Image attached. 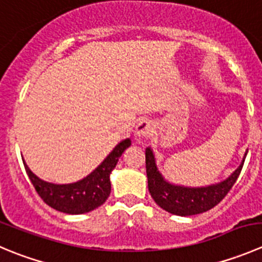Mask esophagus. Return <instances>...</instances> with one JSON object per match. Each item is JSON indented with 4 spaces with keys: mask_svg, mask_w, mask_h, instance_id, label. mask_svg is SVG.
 Wrapping results in <instances>:
<instances>
[{
    "mask_svg": "<svg viewBox=\"0 0 262 262\" xmlns=\"http://www.w3.org/2000/svg\"><path fill=\"white\" fill-rule=\"evenodd\" d=\"M155 125L151 120L148 119H142L138 124H137L136 133L138 137H142V138H148L154 134Z\"/></svg>",
    "mask_w": 262,
    "mask_h": 262,
    "instance_id": "34e87169",
    "label": "esophagus"
}]
</instances>
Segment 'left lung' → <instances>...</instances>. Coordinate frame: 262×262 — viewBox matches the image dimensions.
Here are the masks:
<instances>
[{"label": "left lung", "mask_w": 262, "mask_h": 262, "mask_svg": "<svg viewBox=\"0 0 262 262\" xmlns=\"http://www.w3.org/2000/svg\"><path fill=\"white\" fill-rule=\"evenodd\" d=\"M245 159L238 169L224 182L209 187L188 188L165 182L155 164V157L151 148H147L146 172L148 178V190L155 202L170 214L179 215V216L202 214L216 206L232 189L239 177Z\"/></svg>", "instance_id": "obj_1"}]
</instances>
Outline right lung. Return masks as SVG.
Returning a JSON list of instances; mask_svg holds the SVG:
<instances>
[{
  "label": "right lung",
  "instance_id": "right-lung-1",
  "mask_svg": "<svg viewBox=\"0 0 262 262\" xmlns=\"http://www.w3.org/2000/svg\"><path fill=\"white\" fill-rule=\"evenodd\" d=\"M129 146L130 139L120 142L95 171L73 184L43 182L30 171L27 164H24L25 171L39 197L48 206L65 214H84L100 207L108 199L111 192L110 174L118 164L119 157Z\"/></svg>",
  "mask_w": 262,
  "mask_h": 262
}]
</instances>
